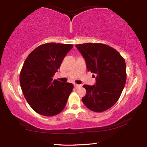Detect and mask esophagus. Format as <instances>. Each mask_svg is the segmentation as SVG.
<instances>
[{
    "label": "esophagus",
    "instance_id": "obj_1",
    "mask_svg": "<svg viewBox=\"0 0 147 147\" xmlns=\"http://www.w3.org/2000/svg\"><path fill=\"white\" fill-rule=\"evenodd\" d=\"M82 86L81 84H74V87L76 88H81Z\"/></svg>",
    "mask_w": 147,
    "mask_h": 147
}]
</instances>
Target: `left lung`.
<instances>
[{"label": "left lung", "instance_id": "8db88e82", "mask_svg": "<svg viewBox=\"0 0 147 147\" xmlns=\"http://www.w3.org/2000/svg\"><path fill=\"white\" fill-rule=\"evenodd\" d=\"M76 47L84 58L88 70L96 75L95 84L83 86L86 94L82 100L89 109L103 112L118 101L125 86V59L105 44L87 43Z\"/></svg>", "mask_w": 147, "mask_h": 147}]
</instances>
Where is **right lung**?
I'll use <instances>...</instances> for the list:
<instances>
[{
  "instance_id": "add662e5",
  "label": "right lung",
  "mask_w": 147,
  "mask_h": 147,
  "mask_svg": "<svg viewBox=\"0 0 147 147\" xmlns=\"http://www.w3.org/2000/svg\"><path fill=\"white\" fill-rule=\"evenodd\" d=\"M73 45L49 43L32 51L24 63L21 89L32 109L46 117L59 114L64 109L74 85L53 80L66 55Z\"/></svg>"
}]
</instances>
